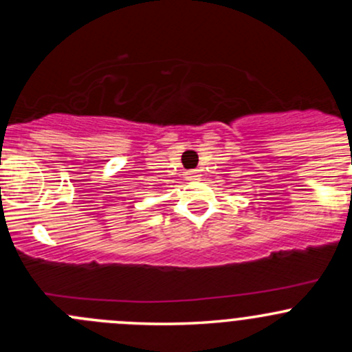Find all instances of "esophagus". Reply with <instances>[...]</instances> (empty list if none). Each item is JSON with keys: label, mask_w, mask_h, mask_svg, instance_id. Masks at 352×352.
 I'll use <instances>...</instances> for the list:
<instances>
[{"label": "esophagus", "mask_w": 352, "mask_h": 352, "mask_svg": "<svg viewBox=\"0 0 352 352\" xmlns=\"http://www.w3.org/2000/svg\"><path fill=\"white\" fill-rule=\"evenodd\" d=\"M187 175H189V179H194V180H197L199 177H201V172H199V170H190V172L187 173Z\"/></svg>", "instance_id": "esophagus-1"}]
</instances>
